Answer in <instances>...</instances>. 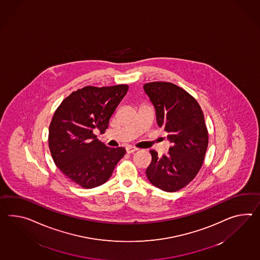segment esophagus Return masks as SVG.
I'll list each match as a JSON object with an SVG mask.
<instances>
[{
  "mask_svg": "<svg viewBox=\"0 0 260 260\" xmlns=\"http://www.w3.org/2000/svg\"><path fill=\"white\" fill-rule=\"evenodd\" d=\"M126 150H127V153H133L135 152V151H137L138 148H137V147H134V146H127V147H126Z\"/></svg>",
  "mask_w": 260,
  "mask_h": 260,
  "instance_id": "1",
  "label": "esophagus"
}]
</instances>
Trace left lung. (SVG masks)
Returning a JSON list of instances; mask_svg holds the SVG:
<instances>
[{
    "mask_svg": "<svg viewBox=\"0 0 260 260\" xmlns=\"http://www.w3.org/2000/svg\"><path fill=\"white\" fill-rule=\"evenodd\" d=\"M144 89L156 110L157 123L168 133L172 146L167 155L150 150L151 164L146 174L160 190L177 191L197 177L209 145L202 109L183 88L166 82L146 83Z\"/></svg>",
    "mask_w": 260,
    "mask_h": 260,
    "instance_id": "8db88e82",
    "label": "left lung"
}]
</instances>
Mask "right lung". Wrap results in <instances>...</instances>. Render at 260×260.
<instances>
[{"label":"right lung","instance_id":"1","mask_svg":"<svg viewBox=\"0 0 260 260\" xmlns=\"http://www.w3.org/2000/svg\"><path fill=\"white\" fill-rule=\"evenodd\" d=\"M128 85L84 86L58 106L49 128V147L63 175L84 189L105 183L124 157V147H109L93 131L104 133Z\"/></svg>","mask_w":260,"mask_h":260}]
</instances>
